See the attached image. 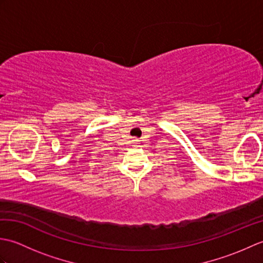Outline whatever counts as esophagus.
<instances>
[{
  "label": "esophagus",
  "mask_w": 263,
  "mask_h": 263,
  "mask_svg": "<svg viewBox=\"0 0 263 263\" xmlns=\"http://www.w3.org/2000/svg\"><path fill=\"white\" fill-rule=\"evenodd\" d=\"M139 141H140V140H138V139H133V140H132V146L133 147H138Z\"/></svg>",
  "instance_id": "obj_1"
}]
</instances>
